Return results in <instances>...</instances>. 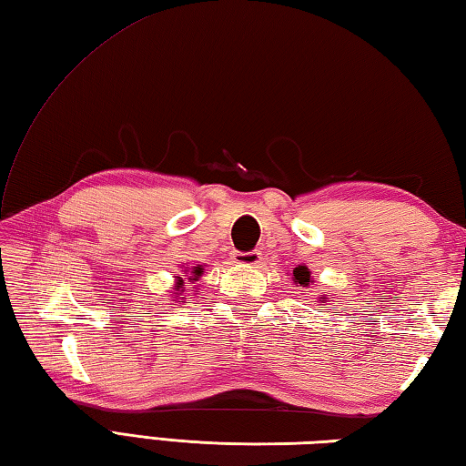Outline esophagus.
I'll use <instances>...</instances> for the list:
<instances>
[{
	"label": "esophagus",
	"mask_w": 466,
	"mask_h": 466,
	"mask_svg": "<svg viewBox=\"0 0 466 466\" xmlns=\"http://www.w3.org/2000/svg\"><path fill=\"white\" fill-rule=\"evenodd\" d=\"M231 259H233V263H239V266H248V268H259L263 261L259 251H248V253L235 251Z\"/></svg>",
	"instance_id": "esophagus-1"
}]
</instances>
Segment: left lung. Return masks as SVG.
I'll return each instance as SVG.
<instances>
[{"instance_id":"obj_1","label":"left lung","mask_w":466,"mask_h":466,"mask_svg":"<svg viewBox=\"0 0 466 466\" xmlns=\"http://www.w3.org/2000/svg\"><path fill=\"white\" fill-rule=\"evenodd\" d=\"M292 279H294V284H300V286H310L314 279H312V276H310V269L306 268V266H298V268H294V271H292ZM319 302H320V306L322 304H327L329 302V298L327 296H319Z\"/></svg>"}]
</instances>
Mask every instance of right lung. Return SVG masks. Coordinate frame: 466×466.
<instances>
[{"label":"right lung","instance_id":"right-lung-1","mask_svg":"<svg viewBox=\"0 0 466 466\" xmlns=\"http://www.w3.org/2000/svg\"><path fill=\"white\" fill-rule=\"evenodd\" d=\"M184 274H187V279L190 284H195V282H198V278L203 276V271H205V266H192V268H184L182 269ZM177 278V282H174V300L172 302H178L180 300V296H182V292H184V278H180V276H174Z\"/></svg>","mask_w":466,"mask_h":466}]
</instances>
